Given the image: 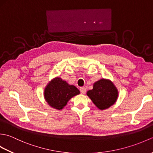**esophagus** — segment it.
I'll return each mask as SVG.
<instances>
[{
  "label": "esophagus",
  "instance_id": "obj_1",
  "mask_svg": "<svg viewBox=\"0 0 153 153\" xmlns=\"http://www.w3.org/2000/svg\"><path fill=\"white\" fill-rule=\"evenodd\" d=\"M80 91L82 94H85L86 93V88H85V87H81Z\"/></svg>",
  "mask_w": 153,
  "mask_h": 153
}]
</instances>
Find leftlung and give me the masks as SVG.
Listing matches in <instances>:
<instances>
[{
	"label": "left lung",
	"instance_id": "obj_1",
	"mask_svg": "<svg viewBox=\"0 0 153 153\" xmlns=\"http://www.w3.org/2000/svg\"><path fill=\"white\" fill-rule=\"evenodd\" d=\"M95 105L103 110L114 104L118 97V91L110 79H100L93 84V88L87 92Z\"/></svg>",
	"mask_w": 153,
	"mask_h": 153
}]
</instances>
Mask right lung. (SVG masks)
Segmentation results:
<instances>
[{
	"instance_id": "obj_1",
	"label": "right lung",
	"mask_w": 153,
	"mask_h": 153,
	"mask_svg": "<svg viewBox=\"0 0 153 153\" xmlns=\"http://www.w3.org/2000/svg\"><path fill=\"white\" fill-rule=\"evenodd\" d=\"M79 89L66 81L56 77L52 79L45 87L44 97L48 105L56 110H62L70 99L79 95Z\"/></svg>"
}]
</instances>
